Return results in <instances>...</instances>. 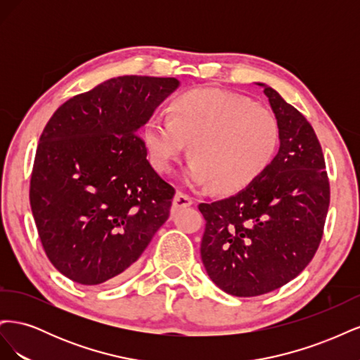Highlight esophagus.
<instances>
[{
    "mask_svg": "<svg viewBox=\"0 0 360 360\" xmlns=\"http://www.w3.org/2000/svg\"><path fill=\"white\" fill-rule=\"evenodd\" d=\"M192 204H193V198L191 197V195L180 192V191L176 193V197H174V201H172L174 209H180V207H189Z\"/></svg>",
    "mask_w": 360,
    "mask_h": 360,
    "instance_id": "34e87169",
    "label": "esophagus"
}]
</instances>
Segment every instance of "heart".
<instances>
[{"mask_svg":"<svg viewBox=\"0 0 360 360\" xmlns=\"http://www.w3.org/2000/svg\"><path fill=\"white\" fill-rule=\"evenodd\" d=\"M168 112L146 124L150 162L159 174H168L191 144L193 160L186 179L195 186L240 192L263 176L279 147L274 111L240 94L191 90L177 96Z\"/></svg>","mask_w":360,"mask_h":360,"instance_id":"1","label":"heart"}]
</instances>
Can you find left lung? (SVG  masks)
Returning <instances> with one entry per match:
<instances>
[{
	"label": "left lung",
	"mask_w": 360,
	"mask_h": 360,
	"mask_svg": "<svg viewBox=\"0 0 360 360\" xmlns=\"http://www.w3.org/2000/svg\"><path fill=\"white\" fill-rule=\"evenodd\" d=\"M281 126V146L266 172L234 197L201 202L202 264L237 297L274 291L296 278L320 246L330 186L312 126L264 84Z\"/></svg>",
	"instance_id": "8db88e82"
}]
</instances>
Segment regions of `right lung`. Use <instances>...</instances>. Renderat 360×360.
Here are the masks:
<instances>
[{
    "instance_id": "add662e5",
    "label": "right lung",
    "mask_w": 360,
    "mask_h": 360,
    "mask_svg": "<svg viewBox=\"0 0 360 360\" xmlns=\"http://www.w3.org/2000/svg\"><path fill=\"white\" fill-rule=\"evenodd\" d=\"M176 78L118 76L72 97L43 129L30 204L45 254L82 285L123 279L169 216L174 189L139 135Z\"/></svg>"
}]
</instances>
